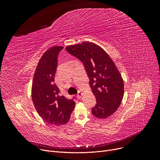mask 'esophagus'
Masks as SVG:
<instances>
[{
  "instance_id": "esophagus-1",
  "label": "esophagus",
  "mask_w": 160,
  "mask_h": 160,
  "mask_svg": "<svg viewBox=\"0 0 160 160\" xmlns=\"http://www.w3.org/2000/svg\"><path fill=\"white\" fill-rule=\"evenodd\" d=\"M82 95H83V93H82V92H81L80 91H79L78 92V94H77V97H78V98H80L82 97Z\"/></svg>"
}]
</instances>
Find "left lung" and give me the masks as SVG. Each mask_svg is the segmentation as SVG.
Instances as JSON below:
<instances>
[{
  "label": "left lung",
  "instance_id": "1",
  "mask_svg": "<svg viewBox=\"0 0 160 160\" xmlns=\"http://www.w3.org/2000/svg\"><path fill=\"white\" fill-rule=\"evenodd\" d=\"M66 50L83 63L97 104L91 112L106 119L119 108L124 95V82L114 62L101 47L91 42L67 46Z\"/></svg>",
  "mask_w": 160,
  "mask_h": 160
}]
</instances>
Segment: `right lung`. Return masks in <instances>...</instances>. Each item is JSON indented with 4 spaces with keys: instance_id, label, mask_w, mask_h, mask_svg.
<instances>
[{
    "instance_id": "add662e5",
    "label": "right lung",
    "mask_w": 160,
    "mask_h": 160,
    "mask_svg": "<svg viewBox=\"0 0 160 160\" xmlns=\"http://www.w3.org/2000/svg\"><path fill=\"white\" fill-rule=\"evenodd\" d=\"M63 47L54 46L44 52L33 75L32 98L36 110L46 122L59 126L69 121L75 107L74 97L68 99L60 94L54 83L58 56Z\"/></svg>"
}]
</instances>
